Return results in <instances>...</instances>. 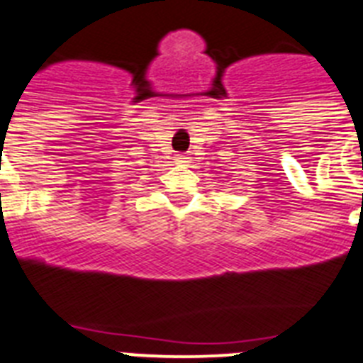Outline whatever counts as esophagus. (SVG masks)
I'll return each mask as SVG.
<instances>
[{
    "instance_id": "34e87169",
    "label": "esophagus",
    "mask_w": 363,
    "mask_h": 363,
    "mask_svg": "<svg viewBox=\"0 0 363 363\" xmlns=\"http://www.w3.org/2000/svg\"><path fill=\"white\" fill-rule=\"evenodd\" d=\"M176 162H178L179 165H189V163H191V158H189V156H178Z\"/></svg>"
}]
</instances>
